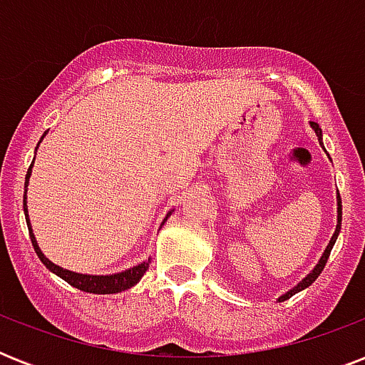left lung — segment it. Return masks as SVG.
<instances>
[{
	"instance_id": "obj_1",
	"label": "left lung",
	"mask_w": 365,
	"mask_h": 365,
	"mask_svg": "<svg viewBox=\"0 0 365 365\" xmlns=\"http://www.w3.org/2000/svg\"><path fill=\"white\" fill-rule=\"evenodd\" d=\"M309 125H311V128H312V130H314V134H317L318 142H320V145H322V149H324V151H326V148H324V142H322V128H320V126H318V123H314V121H311V123H309ZM326 153H328V151H326ZM328 159L331 160V157H329V155H328ZM341 217H343V206H341V197H339V191H337V225H335L334 237L329 239L328 246H326V250H324V254L320 255V259H318V263H317V265H314V269H312V271L309 272V274H307V277L303 278L301 282L295 284L294 288L288 289L286 294L280 295V297H278V299H277L278 303H282V301L289 299L292 295L299 294V292H303V289H305V288H309V286H311V284L314 282V280H317L318 277H320V272H322L324 265H326V261H328V257H329V252H331V248H334L335 240H337V237H339V231H341Z\"/></svg>"
}]
</instances>
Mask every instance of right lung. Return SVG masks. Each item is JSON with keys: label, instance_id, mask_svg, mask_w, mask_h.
Wrapping results in <instances>:
<instances>
[{"label": "right lung", "instance_id": "right-lung-1", "mask_svg": "<svg viewBox=\"0 0 365 365\" xmlns=\"http://www.w3.org/2000/svg\"><path fill=\"white\" fill-rule=\"evenodd\" d=\"M45 134H47V132H45ZM45 134L41 136L39 143L43 142ZM39 143H37V148H39ZM37 148H36V151H37ZM34 159H36V157H34ZM31 168H34V160H31L30 168H28V174H26V182H24L26 191H28V183H30ZM26 199H28V197H26V193H24V216H26V223H28V229H30V239H31V244H34V250H36L37 257L41 259L43 265L47 267L51 272H54L56 277H60L62 280H66V282L70 284V286H73V288H77V289H81V292H87V294H100V295L119 294V292H125V289L132 288V286H136V284L142 280L143 272L148 271L151 257L145 261H142V263H138V265L130 267V269L113 272V274H83V272L70 271V269H64V267H60V265H56V263H53V261L48 259L47 255L43 254L41 248H39V244H37L36 235H34V229H31L30 216H28V200ZM172 212L174 210H170L168 214H166L165 220H163V223H160V227L165 225V222L168 220V217H170Z\"/></svg>", "mask_w": 365, "mask_h": 365}]
</instances>
